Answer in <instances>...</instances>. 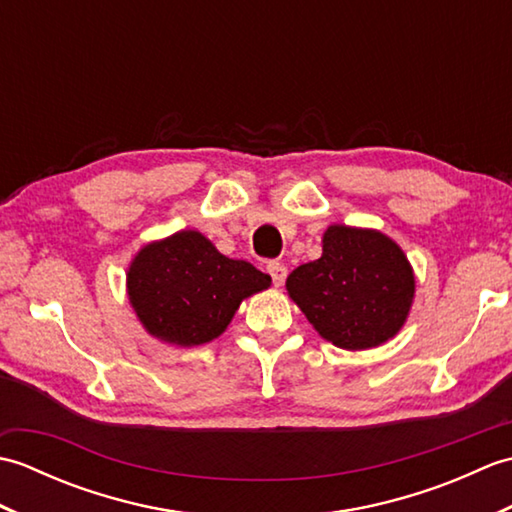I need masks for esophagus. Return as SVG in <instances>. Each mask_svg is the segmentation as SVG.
<instances>
[{"mask_svg":"<svg viewBox=\"0 0 512 512\" xmlns=\"http://www.w3.org/2000/svg\"><path fill=\"white\" fill-rule=\"evenodd\" d=\"M268 273L270 277H273V284L275 286H281L286 281V275H288V268L281 264V262H270L268 264Z\"/></svg>","mask_w":512,"mask_h":512,"instance_id":"1","label":"esophagus"}]
</instances>
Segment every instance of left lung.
Here are the masks:
<instances>
[{"label": "left lung", "mask_w": 512, "mask_h": 512, "mask_svg": "<svg viewBox=\"0 0 512 512\" xmlns=\"http://www.w3.org/2000/svg\"><path fill=\"white\" fill-rule=\"evenodd\" d=\"M286 288L323 339L367 350L405 323L413 273L405 253L383 233L330 226L323 255L292 270Z\"/></svg>", "instance_id": "left-lung-1"}]
</instances>
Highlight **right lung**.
Listing matches in <instances>:
<instances>
[{
    "label": "right lung",
    "instance_id": "obj_1",
    "mask_svg": "<svg viewBox=\"0 0 512 512\" xmlns=\"http://www.w3.org/2000/svg\"><path fill=\"white\" fill-rule=\"evenodd\" d=\"M270 286V275L228 259L198 231L145 246L129 266V301L149 334L176 345L220 336L242 299Z\"/></svg>",
    "mask_w": 512,
    "mask_h": 512
}]
</instances>
